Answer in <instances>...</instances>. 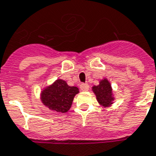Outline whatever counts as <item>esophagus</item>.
I'll return each mask as SVG.
<instances>
[{
  "instance_id": "1",
  "label": "esophagus",
  "mask_w": 156,
  "mask_h": 156,
  "mask_svg": "<svg viewBox=\"0 0 156 156\" xmlns=\"http://www.w3.org/2000/svg\"><path fill=\"white\" fill-rule=\"evenodd\" d=\"M80 88V90L82 91H88L89 89H90V85H88V84H81Z\"/></svg>"
}]
</instances>
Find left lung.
<instances>
[{
	"mask_svg": "<svg viewBox=\"0 0 156 156\" xmlns=\"http://www.w3.org/2000/svg\"><path fill=\"white\" fill-rule=\"evenodd\" d=\"M92 91L95 94L97 101L102 106L108 108L113 104L115 98L113 94L111 84L107 78L100 80L98 85H94L92 87Z\"/></svg>",
	"mask_w": 156,
	"mask_h": 156,
	"instance_id": "1",
	"label": "left lung"
}]
</instances>
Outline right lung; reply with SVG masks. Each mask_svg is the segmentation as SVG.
I'll return each mask as SVG.
<instances>
[{
	"instance_id": "1",
	"label": "right lung",
	"mask_w": 156,
	"mask_h": 156,
	"mask_svg": "<svg viewBox=\"0 0 156 156\" xmlns=\"http://www.w3.org/2000/svg\"><path fill=\"white\" fill-rule=\"evenodd\" d=\"M79 89L70 86L65 80L57 79L42 90L40 99L43 105L57 113H66L71 108L74 97L79 93Z\"/></svg>"
}]
</instances>
